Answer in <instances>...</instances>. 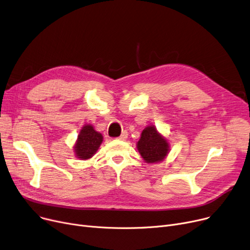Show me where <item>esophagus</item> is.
I'll use <instances>...</instances> for the list:
<instances>
[{"instance_id":"1","label":"esophagus","mask_w":250,"mask_h":250,"mask_svg":"<svg viewBox=\"0 0 250 250\" xmlns=\"http://www.w3.org/2000/svg\"><path fill=\"white\" fill-rule=\"evenodd\" d=\"M127 135H128V134H127V131H126V130H124V131L122 132V135H121L118 139H119V140H123V141H125V140L127 138Z\"/></svg>"}]
</instances>
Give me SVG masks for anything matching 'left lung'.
<instances>
[{
    "mask_svg": "<svg viewBox=\"0 0 250 250\" xmlns=\"http://www.w3.org/2000/svg\"><path fill=\"white\" fill-rule=\"evenodd\" d=\"M138 149L146 163H157L162 161L168 154L169 144L165 138L158 134L155 126H147L138 142Z\"/></svg>",
    "mask_w": 250,
    "mask_h": 250,
    "instance_id": "left-lung-1",
    "label": "left lung"
}]
</instances>
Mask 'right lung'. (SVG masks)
I'll return each mask as SVG.
<instances>
[{"mask_svg": "<svg viewBox=\"0 0 250 250\" xmlns=\"http://www.w3.org/2000/svg\"><path fill=\"white\" fill-rule=\"evenodd\" d=\"M103 143V136L95 131L90 125L83 126L75 145V153L79 159L87 160L95 154Z\"/></svg>", "mask_w": 250, "mask_h": 250, "instance_id": "obj_1", "label": "right lung"}]
</instances>
